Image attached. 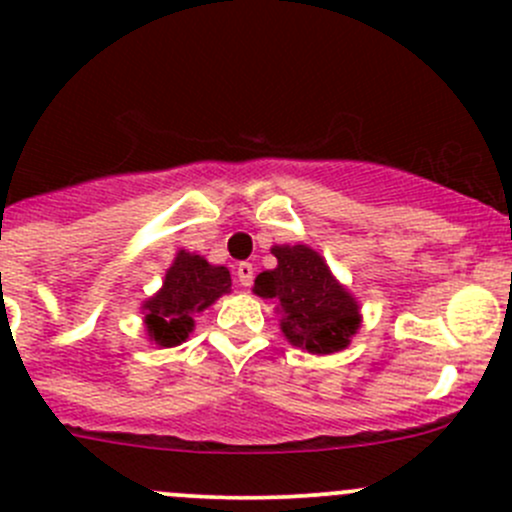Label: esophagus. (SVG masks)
Masks as SVG:
<instances>
[{"label": "esophagus", "instance_id": "34e87169", "mask_svg": "<svg viewBox=\"0 0 512 512\" xmlns=\"http://www.w3.org/2000/svg\"><path fill=\"white\" fill-rule=\"evenodd\" d=\"M235 272H237V282H240L242 287H250L252 280H255V267H252V262H240Z\"/></svg>", "mask_w": 512, "mask_h": 512}]
</instances>
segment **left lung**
Returning a JSON list of instances; mask_svg holds the SVG:
<instances>
[{"mask_svg":"<svg viewBox=\"0 0 512 512\" xmlns=\"http://www.w3.org/2000/svg\"><path fill=\"white\" fill-rule=\"evenodd\" d=\"M272 255L277 267L257 275L255 292L280 302L282 332L289 342L312 354L347 347L359 327V307L334 280L327 262L304 245L272 247Z\"/></svg>","mask_w":512,"mask_h":512,"instance_id":"8db88e82","label":"left lung"}]
</instances>
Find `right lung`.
I'll return each mask as SVG.
<instances>
[{"instance_id":"obj_1","label":"right lung","mask_w":512,"mask_h":512,"mask_svg":"<svg viewBox=\"0 0 512 512\" xmlns=\"http://www.w3.org/2000/svg\"><path fill=\"white\" fill-rule=\"evenodd\" d=\"M227 267L208 265L200 255L180 250L165 275L163 289L146 302V327L160 347H175L193 332V317L230 292Z\"/></svg>"}]
</instances>
